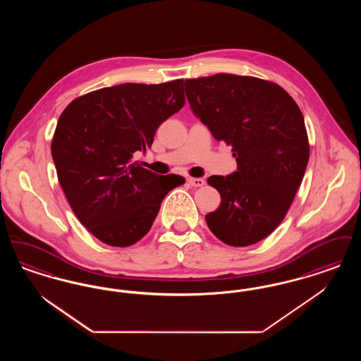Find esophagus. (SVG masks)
Segmentation results:
<instances>
[{
	"mask_svg": "<svg viewBox=\"0 0 361 361\" xmlns=\"http://www.w3.org/2000/svg\"><path fill=\"white\" fill-rule=\"evenodd\" d=\"M188 184L192 185V187H203L204 185V180L203 178H193V177H190V178H188Z\"/></svg>",
	"mask_w": 361,
	"mask_h": 361,
	"instance_id": "esophagus-1",
	"label": "esophagus"
}]
</instances>
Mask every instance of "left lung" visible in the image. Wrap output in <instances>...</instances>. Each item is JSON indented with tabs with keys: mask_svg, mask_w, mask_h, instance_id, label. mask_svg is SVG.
<instances>
[{
	"mask_svg": "<svg viewBox=\"0 0 361 361\" xmlns=\"http://www.w3.org/2000/svg\"><path fill=\"white\" fill-rule=\"evenodd\" d=\"M184 84L193 114L237 161V172L207 180L222 199L207 224L230 246L257 243L283 222L306 172L303 115L281 86L256 77L221 73Z\"/></svg>",
	"mask_w": 361,
	"mask_h": 361,
	"instance_id": "8db88e82",
	"label": "left lung"
}]
</instances>
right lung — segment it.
Instances as JSON below:
<instances>
[{
  "mask_svg": "<svg viewBox=\"0 0 361 361\" xmlns=\"http://www.w3.org/2000/svg\"><path fill=\"white\" fill-rule=\"evenodd\" d=\"M184 104V80L123 84L86 93L59 116L51 143L58 180L73 212L97 240L134 245L149 233L168 192L185 183L134 159Z\"/></svg>",
  "mask_w": 361,
  "mask_h": 361,
  "instance_id": "add662e5",
  "label": "right lung"
}]
</instances>
